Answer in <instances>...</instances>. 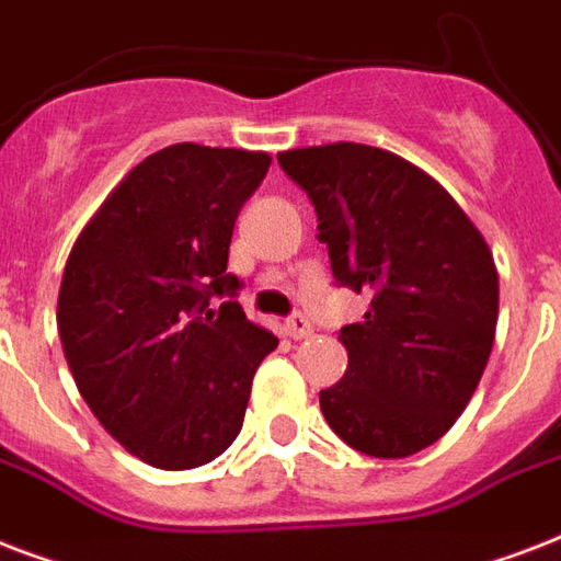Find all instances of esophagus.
I'll return each instance as SVG.
<instances>
[{
    "label": "esophagus",
    "mask_w": 561,
    "mask_h": 561,
    "mask_svg": "<svg viewBox=\"0 0 561 561\" xmlns=\"http://www.w3.org/2000/svg\"><path fill=\"white\" fill-rule=\"evenodd\" d=\"M285 332H288V337H294V341H302V337H308L314 329H311L306 314H290L288 320H285Z\"/></svg>",
    "instance_id": "1"
}]
</instances>
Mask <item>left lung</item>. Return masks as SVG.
<instances>
[{
  "label": "left lung",
  "instance_id": "left-lung-1",
  "mask_svg": "<svg viewBox=\"0 0 561 561\" xmlns=\"http://www.w3.org/2000/svg\"><path fill=\"white\" fill-rule=\"evenodd\" d=\"M306 188L334 279L367 294L343 325L350 367L320 410L355 451L399 460L457 422L486 369L497 325V267L486 238L431 174L373 145L282 151Z\"/></svg>",
  "mask_w": 561,
  "mask_h": 561
}]
</instances>
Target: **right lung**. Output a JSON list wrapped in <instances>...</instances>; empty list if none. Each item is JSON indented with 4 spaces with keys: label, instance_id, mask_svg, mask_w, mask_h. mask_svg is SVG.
<instances>
[{
    "label": "right lung",
    "instance_id": "obj_1",
    "mask_svg": "<svg viewBox=\"0 0 561 561\" xmlns=\"http://www.w3.org/2000/svg\"><path fill=\"white\" fill-rule=\"evenodd\" d=\"M267 169L264 151L169 145L127 171L69 253L66 364L104 431L148 466L197 469L227 451L279 346L247 320L227 273L238 211Z\"/></svg>",
    "mask_w": 561,
    "mask_h": 561
}]
</instances>
